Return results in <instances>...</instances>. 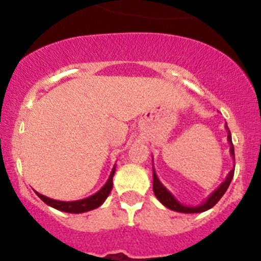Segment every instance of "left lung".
Here are the masks:
<instances>
[{"mask_svg": "<svg viewBox=\"0 0 261 261\" xmlns=\"http://www.w3.org/2000/svg\"><path fill=\"white\" fill-rule=\"evenodd\" d=\"M226 130H227V141L230 143V154L232 156V159L235 160V150H233V145H232V140H231V133L227 127V123H226ZM233 172H235V167L230 170V173L227 174L226 179L220 184L216 191H213L211 194H210L208 198L203 202L202 204L196 207H191V206H184L181 204L179 201H177L174 196L165 188L164 186L162 184V181L159 180L158 178L156 173L154 170V165H152V191H154V194L156 196V198L162 202V204H164L167 208L173 210V211L177 212H181V213H201L207 211V210L212 208L216 203L221 199V197L225 194V192L227 191L228 186H230L231 180L233 178Z\"/></svg>", "mask_w": 261, "mask_h": 261, "instance_id": "obj_1", "label": "left lung"}]
</instances>
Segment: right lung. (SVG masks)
I'll list each match as a JSON object with an SVG mask.
<instances>
[{
  "instance_id": "obj_1",
  "label": "right lung",
  "mask_w": 261,
  "mask_h": 261,
  "mask_svg": "<svg viewBox=\"0 0 261 261\" xmlns=\"http://www.w3.org/2000/svg\"><path fill=\"white\" fill-rule=\"evenodd\" d=\"M116 167H114L112 169L111 174H110L109 180L106 181L103 187L99 189L97 193H94L93 196L88 197V198L84 199H80V201H72V202H64V201H57V199H51L49 197L43 196L39 192H35L38 194L39 198L41 199L43 202H45L46 204L55 210H59V211L63 212H68V213H83V212H88L92 211V210L97 208V207L101 206L106 198L109 197L110 192L112 189V179H114V174H115Z\"/></svg>"
}]
</instances>
